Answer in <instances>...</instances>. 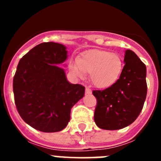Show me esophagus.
<instances>
[{
  "instance_id": "esophagus-1",
  "label": "esophagus",
  "mask_w": 161,
  "mask_h": 161,
  "mask_svg": "<svg viewBox=\"0 0 161 161\" xmlns=\"http://www.w3.org/2000/svg\"><path fill=\"white\" fill-rule=\"evenodd\" d=\"M92 93V92H91V90L90 89H89V88H85V93H86V94H90V93Z\"/></svg>"
}]
</instances>
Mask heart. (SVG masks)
I'll return each mask as SVG.
<instances>
[{"label":"heart","mask_w":161,"mask_h":161,"mask_svg":"<svg viewBox=\"0 0 161 161\" xmlns=\"http://www.w3.org/2000/svg\"><path fill=\"white\" fill-rule=\"evenodd\" d=\"M69 69L76 77L82 78L89 73L91 83L99 89H106L114 85L120 77L123 62L119 55L105 51L90 50L78 59L69 63Z\"/></svg>","instance_id":"obj_1"}]
</instances>
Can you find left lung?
<instances>
[{
	"label": "left lung",
	"mask_w": 161,
	"mask_h": 161,
	"mask_svg": "<svg viewBox=\"0 0 161 161\" xmlns=\"http://www.w3.org/2000/svg\"><path fill=\"white\" fill-rule=\"evenodd\" d=\"M125 65L118 81L104 90H93L97 98L94 121L104 130H119L131 124L147 96L146 66L136 53L126 50Z\"/></svg>",
	"instance_id": "1"
}]
</instances>
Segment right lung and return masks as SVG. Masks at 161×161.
<instances>
[{"label": "right lung", "mask_w": 161, "mask_h": 161, "mask_svg": "<svg viewBox=\"0 0 161 161\" xmlns=\"http://www.w3.org/2000/svg\"><path fill=\"white\" fill-rule=\"evenodd\" d=\"M67 59L63 44L42 42L20 59L13 80L14 102L24 122L42 132H57L70 120L71 109L85 87L67 80L57 65Z\"/></svg>", "instance_id": "obj_1"}]
</instances>
